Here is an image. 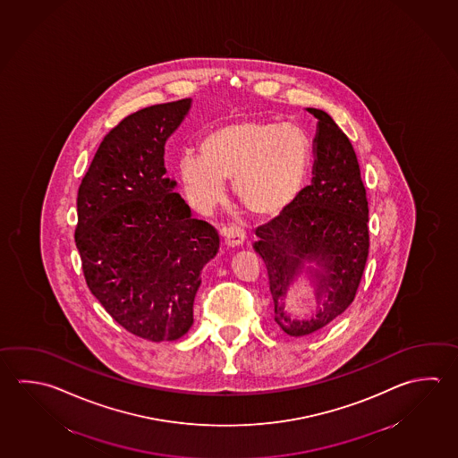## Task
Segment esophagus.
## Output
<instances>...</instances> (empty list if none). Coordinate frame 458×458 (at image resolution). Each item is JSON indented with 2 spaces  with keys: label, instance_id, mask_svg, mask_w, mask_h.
Returning <instances> with one entry per match:
<instances>
[{
  "label": "esophagus",
  "instance_id": "34e87169",
  "mask_svg": "<svg viewBox=\"0 0 458 458\" xmlns=\"http://www.w3.org/2000/svg\"><path fill=\"white\" fill-rule=\"evenodd\" d=\"M223 237L227 247H237L245 241V233L239 225H227L223 229Z\"/></svg>",
  "mask_w": 458,
  "mask_h": 458
}]
</instances>
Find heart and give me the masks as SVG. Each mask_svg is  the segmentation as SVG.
Returning <instances> with one entry per match:
<instances>
[{
	"mask_svg": "<svg viewBox=\"0 0 458 458\" xmlns=\"http://www.w3.org/2000/svg\"><path fill=\"white\" fill-rule=\"evenodd\" d=\"M199 155L181 158L179 173L191 205L211 211L225 199V182L251 216L273 219L297 199L307 181L310 141L293 124L239 117L203 137Z\"/></svg>",
	"mask_w": 458,
	"mask_h": 458,
	"instance_id": "1",
	"label": "heart"
}]
</instances>
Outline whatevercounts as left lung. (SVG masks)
I'll return each instance as SVG.
<instances>
[{"label":"left lung","mask_w":458,"mask_h":458,"mask_svg":"<svg viewBox=\"0 0 458 458\" xmlns=\"http://www.w3.org/2000/svg\"><path fill=\"white\" fill-rule=\"evenodd\" d=\"M318 119L315 177L279 216L257 229L253 249L265 261L275 321L284 333L301 337L325 331L355 299L369 251L368 199L357 155L349 137L321 109L308 108ZM303 260H313L322 310L310 320H292L283 297Z\"/></svg>","instance_id":"obj_1"}]
</instances>
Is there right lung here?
Returning a JSON list of instances; mask_svg holds the SVG:
<instances>
[{"mask_svg": "<svg viewBox=\"0 0 458 458\" xmlns=\"http://www.w3.org/2000/svg\"><path fill=\"white\" fill-rule=\"evenodd\" d=\"M191 98L124 117L100 143L77 193L75 245L85 283L125 331L151 342L191 329L199 271L219 235L191 217L165 179V143Z\"/></svg>", "mask_w": 458, "mask_h": 458, "instance_id": "right-lung-1", "label": "right lung"}]
</instances>
